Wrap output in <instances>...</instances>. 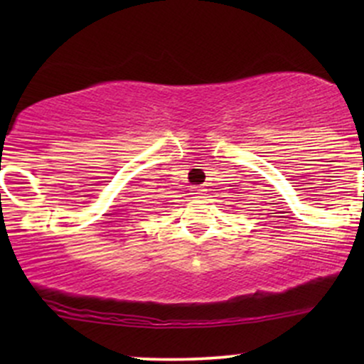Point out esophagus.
I'll return each mask as SVG.
<instances>
[{"label": "esophagus", "mask_w": 364, "mask_h": 364, "mask_svg": "<svg viewBox=\"0 0 364 364\" xmlns=\"http://www.w3.org/2000/svg\"><path fill=\"white\" fill-rule=\"evenodd\" d=\"M190 195L193 196V198H198V196L203 195V188L202 186H191L190 188Z\"/></svg>", "instance_id": "1"}]
</instances>
